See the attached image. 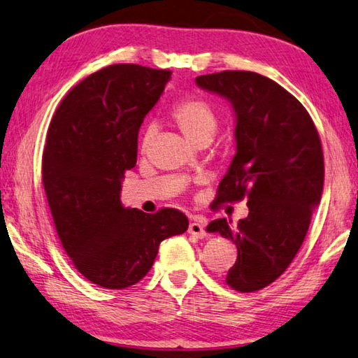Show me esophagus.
<instances>
[{"instance_id":"esophagus-1","label":"esophagus","mask_w":358,"mask_h":358,"mask_svg":"<svg viewBox=\"0 0 358 358\" xmlns=\"http://www.w3.org/2000/svg\"><path fill=\"white\" fill-rule=\"evenodd\" d=\"M187 232H189L192 237H196V238H203L205 237V226L202 222L194 221V222L189 224V229H187Z\"/></svg>"}]
</instances>
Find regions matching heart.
I'll return each instance as SVG.
<instances>
[{
	"label": "heart",
	"instance_id": "1",
	"mask_svg": "<svg viewBox=\"0 0 358 358\" xmlns=\"http://www.w3.org/2000/svg\"><path fill=\"white\" fill-rule=\"evenodd\" d=\"M171 120L191 143L211 141L217 131V115L213 107L202 99L189 98L178 102L172 108ZM155 136V128H150L143 134V148H147Z\"/></svg>",
	"mask_w": 358,
	"mask_h": 358
}]
</instances>
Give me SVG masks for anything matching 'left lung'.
Here are the masks:
<instances>
[{"instance_id": "1", "label": "left lung", "mask_w": 358, "mask_h": 358, "mask_svg": "<svg viewBox=\"0 0 358 358\" xmlns=\"http://www.w3.org/2000/svg\"><path fill=\"white\" fill-rule=\"evenodd\" d=\"M196 83L234 107L237 155L215 205L246 199L250 215L211 221L208 232L237 245L226 282L256 292L278 280L299 252L324 189V153L310 113L281 85L250 71L199 76Z\"/></svg>"}]
</instances>
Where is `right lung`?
Masks as SVG:
<instances>
[{"instance_id": "right-lung-1", "label": "right lung", "mask_w": 358, "mask_h": 358, "mask_svg": "<svg viewBox=\"0 0 358 358\" xmlns=\"http://www.w3.org/2000/svg\"><path fill=\"white\" fill-rule=\"evenodd\" d=\"M171 76L107 66L66 94L47 132L42 183L58 237L76 268L101 287L141 281L161 241L189 226L180 210L151 215L120 202L121 180L137 162L138 129Z\"/></svg>"}]
</instances>
